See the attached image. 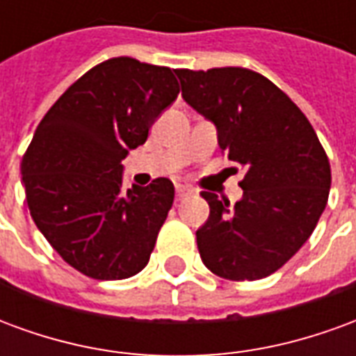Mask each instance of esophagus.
<instances>
[{
  "label": "esophagus",
  "mask_w": 356,
  "mask_h": 356,
  "mask_svg": "<svg viewBox=\"0 0 356 356\" xmlns=\"http://www.w3.org/2000/svg\"><path fill=\"white\" fill-rule=\"evenodd\" d=\"M175 193H177V200H183V198H185V196H188V194L193 193V191H191V188H188L186 185H181V183H177V185H175Z\"/></svg>",
  "instance_id": "esophagus-1"
}]
</instances>
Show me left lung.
Instances as JSON below:
<instances>
[{
	"label": "left lung",
	"instance_id": "left-lung-1",
	"mask_svg": "<svg viewBox=\"0 0 356 356\" xmlns=\"http://www.w3.org/2000/svg\"><path fill=\"white\" fill-rule=\"evenodd\" d=\"M183 99L217 127L219 148L246 173L231 208L204 191L196 231L204 265L221 278L259 280L290 261L328 202L332 171L313 125L282 89L242 66L175 70Z\"/></svg>",
	"mask_w": 356,
	"mask_h": 356
}]
</instances>
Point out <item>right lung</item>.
Wrapping results in <instances>:
<instances>
[{"instance_id":"add662e5","label":"right lung","mask_w":356,"mask_h":356,"mask_svg":"<svg viewBox=\"0 0 356 356\" xmlns=\"http://www.w3.org/2000/svg\"><path fill=\"white\" fill-rule=\"evenodd\" d=\"M179 91L168 66L114 57L74 81L38 125L20 163L28 209L81 275L122 280L147 267L175 188L158 177L125 194L122 160Z\"/></svg>"}]
</instances>
